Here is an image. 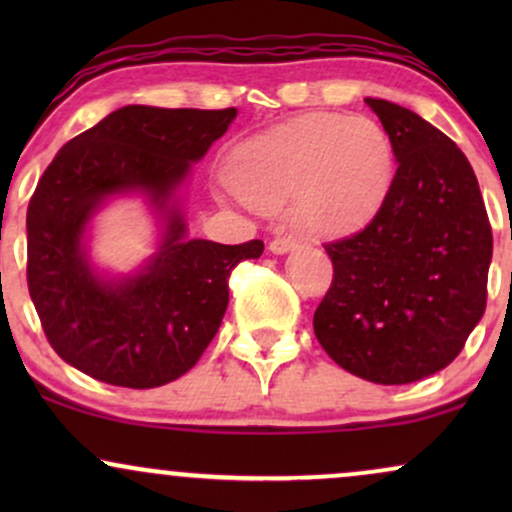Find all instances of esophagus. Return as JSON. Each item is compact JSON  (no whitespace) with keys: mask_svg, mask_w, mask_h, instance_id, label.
I'll return each mask as SVG.
<instances>
[{"mask_svg":"<svg viewBox=\"0 0 512 512\" xmlns=\"http://www.w3.org/2000/svg\"><path fill=\"white\" fill-rule=\"evenodd\" d=\"M296 248V240L293 238H274L272 243H269V250L274 252V255H286V252H291Z\"/></svg>","mask_w":512,"mask_h":512,"instance_id":"esophagus-1","label":"esophagus"}]
</instances>
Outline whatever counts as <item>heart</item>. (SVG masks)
Returning <instances> with one entry per match:
<instances>
[{
	"label": "heart",
	"mask_w": 512,
	"mask_h": 512,
	"mask_svg": "<svg viewBox=\"0 0 512 512\" xmlns=\"http://www.w3.org/2000/svg\"><path fill=\"white\" fill-rule=\"evenodd\" d=\"M223 178L255 209L289 202L303 233L346 236L383 207L395 146L373 117L308 113L233 146Z\"/></svg>",
	"instance_id": "heart-1"
}]
</instances>
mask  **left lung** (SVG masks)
Listing matches in <instances>:
<instances>
[{
  "label": "left lung",
  "mask_w": 512,
  "mask_h": 512,
  "mask_svg": "<svg viewBox=\"0 0 512 512\" xmlns=\"http://www.w3.org/2000/svg\"><path fill=\"white\" fill-rule=\"evenodd\" d=\"M366 103L390 134L397 173L373 221L325 245L334 279L313 327L344 370L407 385L455 361L484 315L493 236L457 144L402 105Z\"/></svg>",
  "instance_id": "1"
}]
</instances>
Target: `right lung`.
<instances>
[{"instance_id":"add662e5","label":"right lung","mask_w":512,"mask_h":512,"mask_svg":"<svg viewBox=\"0 0 512 512\" xmlns=\"http://www.w3.org/2000/svg\"><path fill=\"white\" fill-rule=\"evenodd\" d=\"M238 110L125 105L57 151L28 204V291L62 361L101 383L149 390L204 354L228 308V276L262 240L190 238L180 190ZM142 196L157 252L129 275L90 262V221L110 198Z\"/></svg>"}]
</instances>
